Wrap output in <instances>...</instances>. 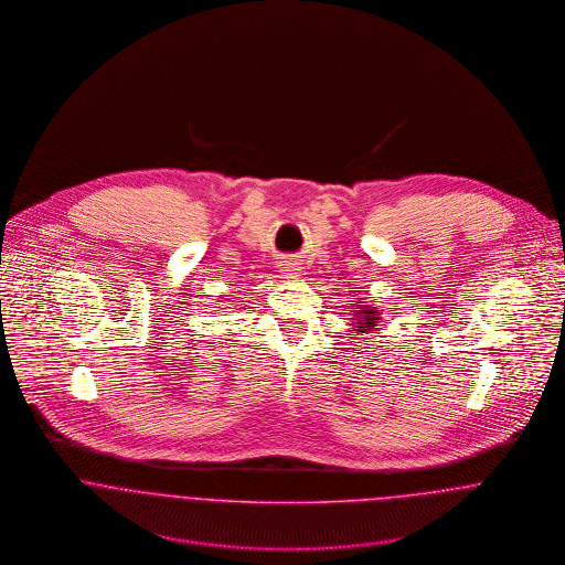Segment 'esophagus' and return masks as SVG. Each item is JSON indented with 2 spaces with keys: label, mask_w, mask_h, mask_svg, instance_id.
Returning <instances> with one entry per match:
<instances>
[{
  "label": "esophagus",
  "mask_w": 565,
  "mask_h": 565,
  "mask_svg": "<svg viewBox=\"0 0 565 565\" xmlns=\"http://www.w3.org/2000/svg\"><path fill=\"white\" fill-rule=\"evenodd\" d=\"M282 271L287 274V278H298V276H300L298 263H294V260H285V263H282Z\"/></svg>",
  "instance_id": "obj_1"
}]
</instances>
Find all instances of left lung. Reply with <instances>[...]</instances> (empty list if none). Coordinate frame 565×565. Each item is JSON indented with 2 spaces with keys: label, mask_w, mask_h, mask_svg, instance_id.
I'll use <instances>...</instances> for the list:
<instances>
[{
  "label": "left lung",
  "mask_w": 565,
  "mask_h": 565,
  "mask_svg": "<svg viewBox=\"0 0 565 565\" xmlns=\"http://www.w3.org/2000/svg\"><path fill=\"white\" fill-rule=\"evenodd\" d=\"M356 309L359 311H354L352 313V326H354V330L356 332H361V334H367V332H372L376 326H379V320H381V316H379V311H376V307H367V305H356Z\"/></svg>",
  "instance_id": "obj_1"
}]
</instances>
